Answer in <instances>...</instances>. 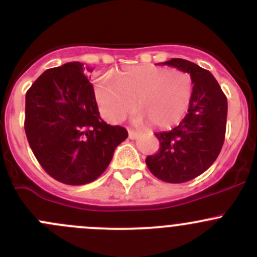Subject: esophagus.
<instances>
[{"mask_svg":"<svg viewBox=\"0 0 257 257\" xmlns=\"http://www.w3.org/2000/svg\"><path fill=\"white\" fill-rule=\"evenodd\" d=\"M128 136L131 139H137V138H139L141 133H138V132H136V131H129Z\"/></svg>","mask_w":257,"mask_h":257,"instance_id":"1","label":"esophagus"}]
</instances>
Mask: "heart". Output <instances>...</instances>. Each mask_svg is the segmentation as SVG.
Segmentation results:
<instances>
[{"label": "heart", "mask_w": 257, "mask_h": 257, "mask_svg": "<svg viewBox=\"0 0 257 257\" xmlns=\"http://www.w3.org/2000/svg\"><path fill=\"white\" fill-rule=\"evenodd\" d=\"M94 94L103 116L110 123L123 120L137 108L139 124L170 128L180 123L190 104L193 80L183 71L141 64L121 69L115 80L102 77L94 85Z\"/></svg>", "instance_id": "obj_1"}]
</instances>
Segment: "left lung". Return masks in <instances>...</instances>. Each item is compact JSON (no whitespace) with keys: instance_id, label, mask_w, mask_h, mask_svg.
<instances>
[{"instance_id":"obj_1","label":"left lung","mask_w":257,"mask_h":257,"mask_svg":"<svg viewBox=\"0 0 257 257\" xmlns=\"http://www.w3.org/2000/svg\"><path fill=\"white\" fill-rule=\"evenodd\" d=\"M162 64L190 74L193 95L179 125L155 134L159 152L147 157L145 163L160 180L185 183L203 174L216 160L225 139L227 99L215 77L198 64L181 58Z\"/></svg>"}]
</instances>
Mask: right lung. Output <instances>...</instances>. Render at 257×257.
Wrapping results in <instances>:
<instances>
[{
	"label": "right lung",
	"mask_w": 257,
	"mask_h": 257,
	"mask_svg": "<svg viewBox=\"0 0 257 257\" xmlns=\"http://www.w3.org/2000/svg\"><path fill=\"white\" fill-rule=\"evenodd\" d=\"M80 62L47 69L26 93L25 131L43 169L68 185L103 174L114 150L128 137L99 115L94 90Z\"/></svg>",
	"instance_id": "right-lung-1"
}]
</instances>
